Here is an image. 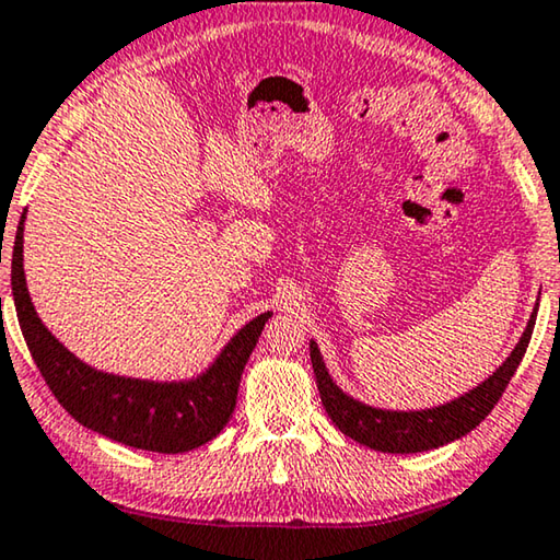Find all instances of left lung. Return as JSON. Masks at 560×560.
Segmentation results:
<instances>
[{
  "label": "left lung",
  "instance_id": "left-lung-1",
  "mask_svg": "<svg viewBox=\"0 0 560 560\" xmlns=\"http://www.w3.org/2000/svg\"><path fill=\"white\" fill-rule=\"evenodd\" d=\"M536 310L530 313V320L523 330L518 346L511 350V355L503 360L501 368H495L493 375H488L483 383L476 388L463 393L460 398L451 402H443L438 408L428 410H383L365 406L348 393H342L338 385L332 383L328 368L323 363L317 342L310 340V360H313L317 390H320V400L335 425L342 433L360 445L381 451V453H423L441 448L445 443L458 441V438L468 435L476 428L498 400H501L503 390L509 388L515 368L521 365L523 355L533 335V325H536Z\"/></svg>",
  "mask_w": 560,
  "mask_h": 560
}]
</instances>
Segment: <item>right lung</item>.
<instances>
[{
    "label": "right lung",
    "mask_w": 560,
    "mask_h": 560,
    "mask_svg": "<svg viewBox=\"0 0 560 560\" xmlns=\"http://www.w3.org/2000/svg\"><path fill=\"white\" fill-rule=\"evenodd\" d=\"M24 212L16 228L12 253V295L27 348L42 377L70 416L94 433L130 448L152 453H185L200 448L235 410L240 377L250 360L257 338L272 313L257 315L240 328L214 363L192 381L154 383L140 377L112 375L74 358L32 305L24 280Z\"/></svg>",
    "instance_id": "right-lung-1"
}]
</instances>
